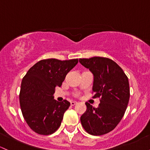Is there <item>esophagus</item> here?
Wrapping results in <instances>:
<instances>
[{"label":"esophagus","mask_w":150,"mask_h":150,"mask_svg":"<svg viewBox=\"0 0 150 150\" xmlns=\"http://www.w3.org/2000/svg\"><path fill=\"white\" fill-rule=\"evenodd\" d=\"M76 104H78V103H77L76 101H72L71 103H70V105H71L72 106H74V105H75Z\"/></svg>","instance_id":"34e87169"}]
</instances>
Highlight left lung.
I'll return each mask as SVG.
<instances>
[{
  "mask_svg": "<svg viewBox=\"0 0 150 150\" xmlns=\"http://www.w3.org/2000/svg\"><path fill=\"white\" fill-rule=\"evenodd\" d=\"M79 62L93 74V98H100L98 108L85 103L87 110L80 122L92 135L107 134L116 127L124 116L129 99L128 78L122 69L107 57L80 58Z\"/></svg>",
  "mask_w": 150,
  "mask_h": 150,
  "instance_id": "obj_1",
  "label": "left lung"
}]
</instances>
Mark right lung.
I'll return each instance as SVG.
<instances>
[{"label": "right lung", "mask_w": 150, "mask_h": 150, "mask_svg": "<svg viewBox=\"0 0 150 150\" xmlns=\"http://www.w3.org/2000/svg\"><path fill=\"white\" fill-rule=\"evenodd\" d=\"M78 59L42 60L29 69L21 83L19 99L23 116L36 133L48 135L61 125L70 103L54 99L55 87H60L68 72L78 64Z\"/></svg>", "instance_id": "obj_1"}]
</instances>
